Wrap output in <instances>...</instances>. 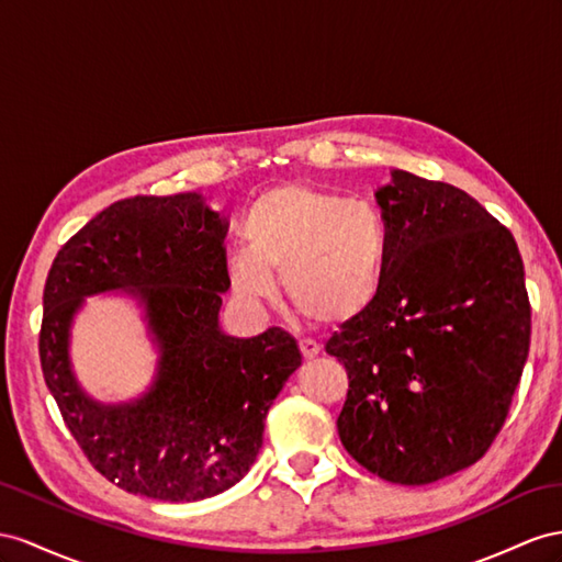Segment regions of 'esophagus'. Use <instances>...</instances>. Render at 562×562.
Wrapping results in <instances>:
<instances>
[{"label":"esophagus","instance_id":"1","mask_svg":"<svg viewBox=\"0 0 562 562\" xmlns=\"http://www.w3.org/2000/svg\"><path fill=\"white\" fill-rule=\"evenodd\" d=\"M299 349H301V353H304L306 361H311V358L321 353V344L313 341V339H299Z\"/></svg>","mask_w":562,"mask_h":562}]
</instances>
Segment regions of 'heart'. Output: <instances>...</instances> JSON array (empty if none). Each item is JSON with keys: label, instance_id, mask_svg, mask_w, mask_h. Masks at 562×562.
Returning a JSON list of instances; mask_svg holds the SVG:
<instances>
[{"label": "heart", "instance_id": "1", "mask_svg": "<svg viewBox=\"0 0 562 562\" xmlns=\"http://www.w3.org/2000/svg\"><path fill=\"white\" fill-rule=\"evenodd\" d=\"M241 237L247 247L227 256L225 270L244 304L276 299V276L296 311L321 325L351 323L380 296L390 239L368 201L282 184L254 201Z\"/></svg>", "mask_w": 562, "mask_h": 562}]
</instances>
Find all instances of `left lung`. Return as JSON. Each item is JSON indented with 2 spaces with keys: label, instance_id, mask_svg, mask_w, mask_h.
<instances>
[{
  "label": "left lung",
  "instance_id": "8db88e82",
  "mask_svg": "<svg viewBox=\"0 0 562 562\" xmlns=\"http://www.w3.org/2000/svg\"><path fill=\"white\" fill-rule=\"evenodd\" d=\"M380 296L325 351L349 394L339 439L378 477L420 486L496 439L529 353L531 308L510 229L453 184L392 170Z\"/></svg>",
  "mask_w": 562,
  "mask_h": 562
}]
</instances>
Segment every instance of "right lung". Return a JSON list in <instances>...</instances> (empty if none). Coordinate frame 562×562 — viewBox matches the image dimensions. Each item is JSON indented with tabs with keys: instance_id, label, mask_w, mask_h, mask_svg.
<instances>
[{
	"instance_id": "1",
	"label": "right lung",
	"mask_w": 562,
	"mask_h": 562,
	"mask_svg": "<svg viewBox=\"0 0 562 562\" xmlns=\"http://www.w3.org/2000/svg\"><path fill=\"white\" fill-rule=\"evenodd\" d=\"M227 221L204 194L116 201L56 254L42 296L40 361L64 423L109 482L190 503L235 486L263 446L266 415L301 366L280 327L258 337L221 329ZM125 293L159 353L150 390L104 405L81 390L69 329L83 299Z\"/></svg>"
}]
</instances>
